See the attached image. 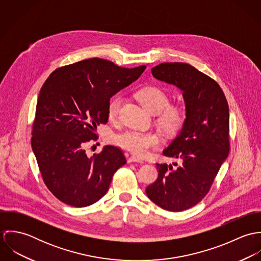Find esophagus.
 Listing matches in <instances>:
<instances>
[{
	"label": "esophagus",
	"instance_id": "1",
	"mask_svg": "<svg viewBox=\"0 0 261 261\" xmlns=\"http://www.w3.org/2000/svg\"><path fill=\"white\" fill-rule=\"evenodd\" d=\"M134 162H137V163H144V160L139 158V156H136V155H132L127 159V163H134Z\"/></svg>",
	"mask_w": 261,
	"mask_h": 261
}]
</instances>
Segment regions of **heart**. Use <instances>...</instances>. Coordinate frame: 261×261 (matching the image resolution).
Listing matches in <instances>:
<instances>
[{"mask_svg": "<svg viewBox=\"0 0 261 261\" xmlns=\"http://www.w3.org/2000/svg\"><path fill=\"white\" fill-rule=\"evenodd\" d=\"M138 100L149 112L156 114L160 127L167 134H177L186 122L187 113L184 107L170 105L169 94L159 86L148 85L139 89L136 93ZM121 97L113 96L108 105V116L111 120L117 117L121 106ZM162 136L156 132L125 130L114 137V143L132 153L140 156L148 154L149 150L159 147Z\"/></svg>", "mask_w": 261, "mask_h": 261, "instance_id": "1", "label": "heart"}]
</instances>
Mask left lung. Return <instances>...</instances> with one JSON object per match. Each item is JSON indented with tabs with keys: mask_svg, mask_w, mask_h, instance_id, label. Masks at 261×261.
Wrapping results in <instances>:
<instances>
[{
	"mask_svg": "<svg viewBox=\"0 0 261 261\" xmlns=\"http://www.w3.org/2000/svg\"><path fill=\"white\" fill-rule=\"evenodd\" d=\"M151 74L183 91L187 118L180 134L163 150L181 165L156 164L158 179L146 193L161 208L180 212L207 195L228 156L229 108L219 84L190 64L161 63L151 68Z\"/></svg>",
	"mask_w": 261,
	"mask_h": 261,
	"instance_id": "1",
	"label": "left lung"
}]
</instances>
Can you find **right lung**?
I'll return each instance as SVG.
<instances>
[{
    "instance_id": "1",
    "label": "right lung",
    "mask_w": 261,
    "mask_h": 261,
    "mask_svg": "<svg viewBox=\"0 0 261 261\" xmlns=\"http://www.w3.org/2000/svg\"><path fill=\"white\" fill-rule=\"evenodd\" d=\"M146 66L124 68L89 58L57 68L38 96L31 145L49 191L61 202L86 207L108 192L112 176L126 163L122 150L106 146L86 154L95 129L107 123L108 105L120 89L136 81Z\"/></svg>"
}]
</instances>
